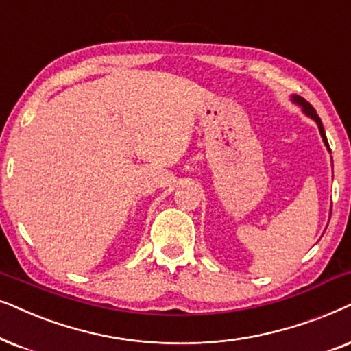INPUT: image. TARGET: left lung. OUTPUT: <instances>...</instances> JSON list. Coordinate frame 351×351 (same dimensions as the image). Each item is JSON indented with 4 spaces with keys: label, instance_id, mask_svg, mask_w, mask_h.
Wrapping results in <instances>:
<instances>
[{
    "label": "left lung",
    "instance_id": "left-lung-1",
    "mask_svg": "<svg viewBox=\"0 0 351 351\" xmlns=\"http://www.w3.org/2000/svg\"><path fill=\"white\" fill-rule=\"evenodd\" d=\"M293 101H295L297 104H300V106L303 107V112H305L306 115H310L311 119L316 121L317 127H319V133H321V136H322V141H324V144H326V146H328V149L330 151L329 143H328V138H326V133H324V127H322V121H321V119H319V115L316 114L315 107H313V106L310 104V102H308L306 99H303V97H300V96H293Z\"/></svg>",
    "mask_w": 351,
    "mask_h": 351
}]
</instances>
